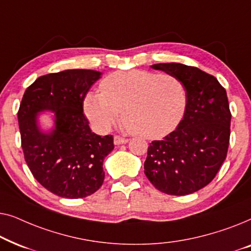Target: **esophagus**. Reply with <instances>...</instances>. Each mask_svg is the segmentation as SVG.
Listing matches in <instances>:
<instances>
[{
    "label": "esophagus",
    "mask_w": 251,
    "mask_h": 251,
    "mask_svg": "<svg viewBox=\"0 0 251 251\" xmlns=\"http://www.w3.org/2000/svg\"><path fill=\"white\" fill-rule=\"evenodd\" d=\"M128 138H123V137H120V136H115L114 137V144L115 145H122V144H126L128 143Z\"/></svg>",
    "instance_id": "1"
}]
</instances>
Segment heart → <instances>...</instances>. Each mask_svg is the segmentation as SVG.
I'll use <instances>...</instances> for the list:
<instances>
[{
	"mask_svg": "<svg viewBox=\"0 0 251 251\" xmlns=\"http://www.w3.org/2000/svg\"><path fill=\"white\" fill-rule=\"evenodd\" d=\"M101 92H89L85 115L99 130L122 119L130 131L147 139L168 135L178 126L186 107V89L173 74L143 70L119 71L100 83Z\"/></svg>",
	"mask_w": 251,
	"mask_h": 251,
	"instance_id": "heart-1",
	"label": "heart"
}]
</instances>
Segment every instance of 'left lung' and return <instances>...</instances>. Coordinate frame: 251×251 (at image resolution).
<instances>
[{
    "label": "left lung",
    "mask_w": 251,
    "mask_h": 251,
    "mask_svg": "<svg viewBox=\"0 0 251 251\" xmlns=\"http://www.w3.org/2000/svg\"><path fill=\"white\" fill-rule=\"evenodd\" d=\"M151 67L179 78L187 100L177 129L150 144L144 173L163 193H194L214 179L227 155L232 115L226 90L198 67L177 63Z\"/></svg>",
    "instance_id": "obj_1"
}]
</instances>
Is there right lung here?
<instances>
[{
    "label": "right lung",
    "mask_w": 251,
    "mask_h": 251,
    "mask_svg": "<svg viewBox=\"0 0 251 251\" xmlns=\"http://www.w3.org/2000/svg\"><path fill=\"white\" fill-rule=\"evenodd\" d=\"M101 73L67 70L36 78L26 89L18 111L24 156L30 173L58 197L80 199L102 185L104 159L114 149L113 136L91 131L83 114V100ZM54 113L55 126L39 129L37 114Z\"/></svg>",
    "instance_id": "obj_1"
}]
</instances>
